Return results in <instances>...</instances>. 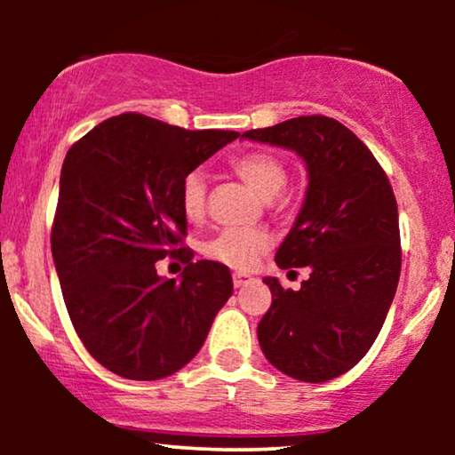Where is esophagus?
I'll return each instance as SVG.
<instances>
[{
    "label": "esophagus",
    "instance_id": "esophagus-1",
    "mask_svg": "<svg viewBox=\"0 0 455 455\" xmlns=\"http://www.w3.org/2000/svg\"><path fill=\"white\" fill-rule=\"evenodd\" d=\"M252 280H254L252 275H248V274H233V284H235V289H242V286L250 284V282H252Z\"/></svg>",
    "mask_w": 455,
    "mask_h": 455
}]
</instances>
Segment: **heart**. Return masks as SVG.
Returning a JSON list of instances; mask_svg holds the SVG:
<instances>
[{"instance_id": "b5f03b06", "label": "heart", "mask_w": 455, "mask_h": 455, "mask_svg": "<svg viewBox=\"0 0 455 455\" xmlns=\"http://www.w3.org/2000/svg\"><path fill=\"white\" fill-rule=\"evenodd\" d=\"M231 169L263 198L275 196L286 186L289 173L278 156L269 151H245L231 160ZM180 205L188 220H201L207 207V180L190 171L180 184ZM269 250L267 233L257 228H227L205 245V254L233 269H250Z\"/></svg>"}]
</instances>
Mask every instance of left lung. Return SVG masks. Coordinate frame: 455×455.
I'll return each instance as SVG.
<instances>
[{"label":"left lung","mask_w":455,"mask_h":455,"mask_svg":"<svg viewBox=\"0 0 455 455\" xmlns=\"http://www.w3.org/2000/svg\"><path fill=\"white\" fill-rule=\"evenodd\" d=\"M243 137L306 160L304 207L275 263L310 267V278L299 291L263 278L271 307L257 333L280 372L325 383L362 362L394 301L402 265L398 203L372 151L338 119L301 115Z\"/></svg>","instance_id":"obj_1"}]
</instances>
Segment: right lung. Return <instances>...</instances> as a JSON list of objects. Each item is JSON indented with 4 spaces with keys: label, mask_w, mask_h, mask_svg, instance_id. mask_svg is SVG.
<instances>
[{
    "label": "right lung",
    "mask_w": 455,
    "mask_h": 455,
    "mask_svg": "<svg viewBox=\"0 0 455 455\" xmlns=\"http://www.w3.org/2000/svg\"><path fill=\"white\" fill-rule=\"evenodd\" d=\"M233 130H184L140 113L107 119L68 149L51 250L83 347L124 379L158 380L201 351L233 295L227 265L192 260L180 184ZM180 258L181 283L155 263Z\"/></svg>",
    "instance_id": "obj_1"
}]
</instances>
